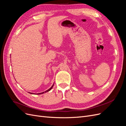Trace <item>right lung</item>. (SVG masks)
<instances>
[{
	"mask_svg": "<svg viewBox=\"0 0 126 126\" xmlns=\"http://www.w3.org/2000/svg\"><path fill=\"white\" fill-rule=\"evenodd\" d=\"M53 86H54V85H53L51 87V88H50V89H49L48 90H47V91H45V92H43V93H39V94H44V93H46V92H48V91H50L51 89H52V87ZM30 94H33L32 93H29Z\"/></svg>",
	"mask_w": 126,
	"mask_h": 126,
	"instance_id": "right-lung-1",
	"label": "right lung"
}]
</instances>
